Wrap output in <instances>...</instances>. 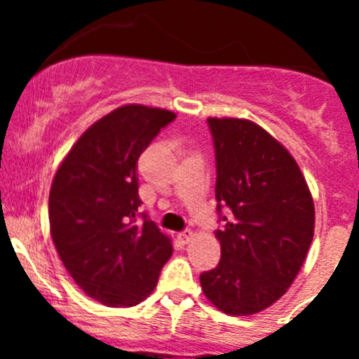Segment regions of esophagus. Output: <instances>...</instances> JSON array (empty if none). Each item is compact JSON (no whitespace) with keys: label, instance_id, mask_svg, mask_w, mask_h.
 Listing matches in <instances>:
<instances>
[{"label":"esophagus","instance_id":"1","mask_svg":"<svg viewBox=\"0 0 359 359\" xmlns=\"http://www.w3.org/2000/svg\"><path fill=\"white\" fill-rule=\"evenodd\" d=\"M177 238H179V241L182 243V245H189L194 240V233L191 229H184V231H180L177 234Z\"/></svg>","mask_w":359,"mask_h":359}]
</instances>
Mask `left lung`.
<instances>
[{"mask_svg": "<svg viewBox=\"0 0 359 359\" xmlns=\"http://www.w3.org/2000/svg\"><path fill=\"white\" fill-rule=\"evenodd\" d=\"M208 125L222 228L221 259L201 273V285L219 311L251 316L297 277L314 238V203L294 156L262 126L236 118H208Z\"/></svg>", "mask_w": 359, "mask_h": 359, "instance_id": "8db88e82", "label": "left lung"}]
</instances>
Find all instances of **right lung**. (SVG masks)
<instances>
[{
  "mask_svg": "<svg viewBox=\"0 0 359 359\" xmlns=\"http://www.w3.org/2000/svg\"><path fill=\"white\" fill-rule=\"evenodd\" d=\"M172 111L126 104L84 131L53 177L48 221L74 282L109 307H131L154 292L172 257L170 238L138 212V158Z\"/></svg>",
  "mask_w": 359,
  "mask_h": 359,
  "instance_id": "obj_1",
  "label": "right lung"
}]
</instances>
